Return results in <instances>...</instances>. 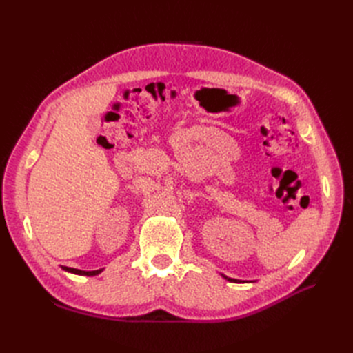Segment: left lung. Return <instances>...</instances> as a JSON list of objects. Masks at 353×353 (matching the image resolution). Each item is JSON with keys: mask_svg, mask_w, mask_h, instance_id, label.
I'll use <instances>...</instances> for the list:
<instances>
[{"mask_svg": "<svg viewBox=\"0 0 353 353\" xmlns=\"http://www.w3.org/2000/svg\"><path fill=\"white\" fill-rule=\"evenodd\" d=\"M222 276H223V279H225V280L231 281V283H241V280H234V279H230V276H227V275H223V274H222Z\"/></svg>", "mask_w": 353, "mask_h": 353, "instance_id": "1", "label": "left lung"}]
</instances>
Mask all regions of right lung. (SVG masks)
I'll use <instances>...</instances> for the list:
<instances>
[{"instance_id":"right-lung-1","label":"right lung","mask_w":353,"mask_h":353,"mask_svg":"<svg viewBox=\"0 0 353 353\" xmlns=\"http://www.w3.org/2000/svg\"><path fill=\"white\" fill-rule=\"evenodd\" d=\"M63 270L68 271V272H72V274H77V275H87V276L99 275L100 272H103V268H101V270H97V271H81V270H77V268H69V266H63Z\"/></svg>"}]
</instances>
